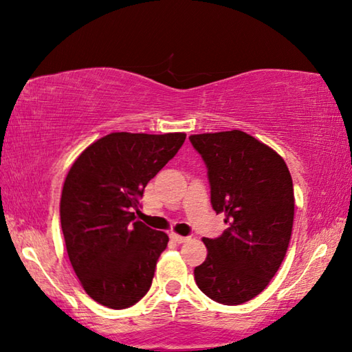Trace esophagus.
<instances>
[{"instance_id": "esophagus-1", "label": "esophagus", "mask_w": 352, "mask_h": 352, "mask_svg": "<svg viewBox=\"0 0 352 352\" xmlns=\"http://www.w3.org/2000/svg\"><path fill=\"white\" fill-rule=\"evenodd\" d=\"M170 239L174 241V242H177V243H183V242L189 241V237H186V236H180V234H175V233H170Z\"/></svg>"}]
</instances>
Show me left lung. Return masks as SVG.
Wrapping results in <instances>:
<instances>
[{
    "label": "left lung",
    "mask_w": 352,
    "mask_h": 352,
    "mask_svg": "<svg viewBox=\"0 0 352 352\" xmlns=\"http://www.w3.org/2000/svg\"><path fill=\"white\" fill-rule=\"evenodd\" d=\"M208 169L211 205L228 223L204 242L208 256L195 267L199 289L237 306L259 295L287 252L294 226V183L279 155L241 130L190 135Z\"/></svg>",
    "instance_id": "obj_1"
}]
</instances>
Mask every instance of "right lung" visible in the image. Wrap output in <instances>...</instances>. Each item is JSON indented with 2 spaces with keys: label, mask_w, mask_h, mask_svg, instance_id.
<instances>
[{
  "label": "right lung",
  "mask_w": 352,
  "mask_h": 352,
  "mask_svg": "<svg viewBox=\"0 0 352 352\" xmlns=\"http://www.w3.org/2000/svg\"><path fill=\"white\" fill-rule=\"evenodd\" d=\"M184 140V133H110L71 166L60 199L65 245L83 290L99 305L126 309L151 289L169 237L135 220L133 211Z\"/></svg>",
  "instance_id": "1"
}]
</instances>
